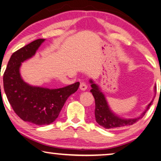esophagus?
Masks as SVG:
<instances>
[{"mask_svg":"<svg viewBox=\"0 0 161 161\" xmlns=\"http://www.w3.org/2000/svg\"><path fill=\"white\" fill-rule=\"evenodd\" d=\"M80 88L81 90L82 91H85L86 89H87V85L85 82H81L80 83Z\"/></svg>","mask_w":161,"mask_h":161,"instance_id":"1","label":"esophagus"}]
</instances>
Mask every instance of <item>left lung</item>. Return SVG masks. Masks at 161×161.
Masks as SVG:
<instances>
[{
    "instance_id": "obj_1",
    "label": "left lung",
    "mask_w": 161,
    "mask_h": 161,
    "mask_svg": "<svg viewBox=\"0 0 161 161\" xmlns=\"http://www.w3.org/2000/svg\"><path fill=\"white\" fill-rule=\"evenodd\" d=\"M89 82L91 83L92 86L90 92L92 93V95L94 96L95 100L94 114L96 121L100 126L107 129L116 130L120 129V128L130 126V125L136 123L138 120L143 118V116L145 115L146 112L148 110V108L151 106L152 102H153L154 98L156 97L154 95L153 99H152L149 104L147 106L146 110L141 114L140 116L133 119H124L117 116L116 114H114L111 110L104 94L101 91L99 86L97 84H95L92 80H89ZM154 92L155 94H156V85H155L154 86Z\"/></svg>"
}]
</instances>
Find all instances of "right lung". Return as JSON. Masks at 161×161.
<instances>
[{"label":"right lung","mask_w":161,"mask_h":161,"mask_svg":"<svg viewBox=\"0 0 161 161\" xmlns=\"http://www.w3.org/2000/svg\"><path fill=\"white\" fill-rule=\"evenodd\" d=\"M45 40L37 39L15 52L3 75L4 91L13 109L24 121L36 125L55 121L68 97L80 86V82H76L62 88L48 89L30 85L22 79V62L33 57Z\"/></svg>","instance_id":"add662e5"}]
</instances>
